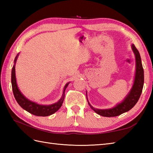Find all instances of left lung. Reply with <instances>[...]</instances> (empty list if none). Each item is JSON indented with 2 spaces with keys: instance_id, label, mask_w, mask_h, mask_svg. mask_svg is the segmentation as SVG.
Returning <instances> with one entry per match:
<instances>
[{
  "instance_id": "8db88e82",
  "label": "left lung",
  "mask_w": 153,
  "mask_h": 153,
  "mask_svg": "<svg viewBox=\"0 0 153 153\" xmlns=\"http://www.w3.org/2000/svg\"><path fill=\"white\" fill-rule=\"evenodd\" d=\"M132 49L134 52L136 58V73L134 86H133L130 93L123 102L111 109H97L93 108L88 102L91 108L98 114L105 117H114L119 116L123 113L129 111L137 102L139 97L141 95L143 87L144 71L142 66L140 54L134 45H132Z\"/></svg>"
}]
</instances>
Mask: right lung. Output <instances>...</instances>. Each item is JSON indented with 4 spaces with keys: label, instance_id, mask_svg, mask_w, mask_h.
Instances as JSON below:
<instances>
[{
    "label": "right lung",
    "instance_id": "obj_1",
    "mask_svg": "<svg viewBox=\"0 0 153 153\" xmlns=\"http://www.w3.org/2000/svg\"><path fill=\"white\" fill-rule=\"evenodd\" d=\"M18 56V54L16 56L14 60V63H16V60ZM11 82H12V87L13 93L14 96L16 100V101L19 104L22 108L26 110L28 112H30L32 114L37 116H47L53 114L54 112H56L57 110L59 109L62 105V103L64 99L65 95V90H66L67 86L68 85L69 83H67L65 85L64 88L63 95L62 98L59 101L56 103H54L51 105H40L38 104L31 102L30 100L27 99L25 97L22 95L21 92L18 88L17 83H16V75H15V65H14L12 69V76H11Z\"/></svg>",
    "mask_w": 153,
    "mask_h": 153
}]
</instances>
